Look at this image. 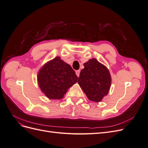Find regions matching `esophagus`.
I'll return each mask as SVG.
<instances>
[{
    "mask_svg": "<svg viewBox=\"0 0 148 148\" xmlns=\"http://www.w3.org/2000/svg\"><path fill=\"white\" fill-rule=\"evenodd\" d=\"M76 72V74H77V77H79V73H80V71L79 70H77L75 71Z\"/></svg>",
    "mask_w": 148,
    "mask_h": 148,
    "instance_id": "esophagus-1",
    "label": "esophagus"
}]
</instances>
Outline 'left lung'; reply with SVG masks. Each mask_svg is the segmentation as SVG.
<instances>
[{
  "label": "left lung",
  "instance_id": "8db88e82",
  "mask_svg": "<svg viewBox=\"0 0 148 148\" xmlns=\"http://www.w3.org/2000/svg\"><path fill=\"white\" fill-rule=\"evenodd\" d=\"M80 71L78 83L88 99L93 102H101L108 94L111 85L109 70L96 59L84 64Z\"/></svg>",
  "mask_w": 148,
  "mask_h": 148
}]
</instances>
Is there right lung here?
Here are the masks:
<instances>
[{
    "label": "right lung",
    "instance_id": "add662e5",
    "mask_svg": "<svg viewBox=\"0 0 148 148\" xmlns=\"http://www.w3.org/2000/svg\"><path fill=\"white\" fill-rule=\"evenodd\" d=\"M38 83L41 91L50 99H60L67 90L77 82L71 66L56 57L44 64L38 71Z\"/></svg>",
    "mask_w": 148,
    "mask_h": 148
}]
</instances>
